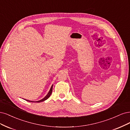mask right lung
<instances>
[{"mask_svg": "<svg viewBox=\"0 0 130 130\" xmlns=\"http://www.w3.org/2000/svg\"><path fill=\"white\" fill-rule=\"evenodd\" d=\"M52 87H53V85H52V86H51V89H50V90L49 92H48V93L47 94V95H46L44 98H43L42 99H41V100H38V101H36V102H35V101H31V100H26V99H25V100H26V101H27V102H33V103H35V102H36V103H40V102H44V101H45V100L47 99L50 97V95H51V93H52Z\"/></svg>", "mask_w": 130, "mask_h": 130, "instance_id": "obj_1", "label": "right lung"}]
</instances>
